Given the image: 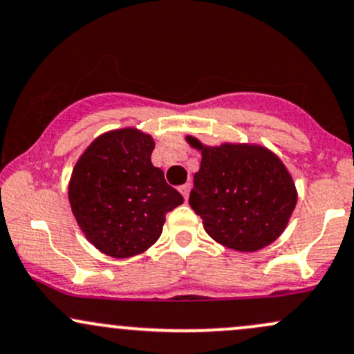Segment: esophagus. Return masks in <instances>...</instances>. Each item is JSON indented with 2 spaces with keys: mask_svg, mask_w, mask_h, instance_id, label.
<instances>
[{
  "mask_svg": "<svg viewBox=\"0 0 354 354\" xmlns=\"http://www.w3.org/2000/svg\"><path fill=\"white\" fill-rule=\"evenodd\" d=\"M189 189H191V185L189 183H186V185H183V186H180V193L183 194V198H188V194H189Z\"/></svg>",
  "mask_w": 354,
  "mask_h": 354,
  "instance_id": "esophagus-1",
  "label": "esophagus"
}]
</instances>
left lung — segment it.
I'll list each match as a JSON object with an SVG mask.
<instances>
[{
  "instance_id": "left-lung-1",
  "label": "left lung",
  "mask_w": 354,
  "mask_h": 354,
  "mask_svg": "<svg viewBox=\"0 0 354 354\" xmlns=\"http://www.w3.org/2000/svg\"><path fill=\"white\" fill-rule=\"evenodd\" d=\"M186 141L201 151L189 206L206 233L241 253H253L281 236L298 201L283 161L261 145L206 146L194 136Z\"/></svg>"
}]
</instances>
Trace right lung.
Listing matches in <instances>:
<instances>
[{
	"label": "right lung",
	"instance_id": "obj_1",
	"mask_svg": "<svg viewBox=\"0 0 354 354\" xmlns=\"http://www.w3.org/2000/svg\"><path fill=\"white\" fill-rule=\"evenodd\" d=\"M153 149L148 133L113 129L93 140L73 168L68 198L76 223L111 258L145 253L161 236L166 213L183 203L153 166Z\"/></svg>",
	"mask_w": 354,
	"mask_h": 354
}]
</instances>
